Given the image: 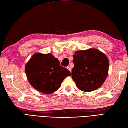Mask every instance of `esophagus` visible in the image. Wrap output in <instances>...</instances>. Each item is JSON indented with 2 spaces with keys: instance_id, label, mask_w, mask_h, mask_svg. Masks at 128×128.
Wrapping results in <instances>:
<instances>
[{
  "instance_id": "34e87169",
  "label": "esophagus",
  "mask_w": 128,
  "mask_h": 128,
  "mask_svg": "<svg viewBox=\"0 0 128 128\" xmlns=\"http://www.w3.org/2000/svg\"><path fill=\"white\" fill-rule=\"evenodd\" d=\"M67 69L69 70V71L70 72H71V71H72V69H71V68H70V66H68V67H67Z\"/></svg>"
}]
</instances>
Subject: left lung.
<instances>
[{"label": "left lung", "instance_id": "left-lung-1", "mask_svg": "<svg viewBox=\"0 0 128 128\" xmlns=\"http://www.w3.org/2000/svg\"><path fill=\"white\" fill-rule=\"evenodd\" d=\"M74 66L72 78L78 88L91 92L100 88L108 74L109 60L102 52L95 48L77 50L73 55Z\"/></svg>", "mask_w": 128, "mask_h": 128}]
</instances>
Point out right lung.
Instances as JSON below:
<instances>
[{"instance_id": "add662e5", "label": "right lung", "mask_w": 128, "mask_h": 128, "mask_svg": "<svg viewBox=\"0 0 128 128\" xmlns=\"http://www.w3.org/2000/svg\"><path fill=\"white\" fill-rule=\"evenodd\" d=\"M25 72L31 85L46 94L58 90L64 78L71 75L69 70L61 66L58 59L51 53L33 54L26 64Z\"/></svg>"}]
</instances>
